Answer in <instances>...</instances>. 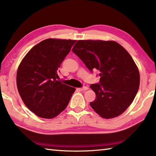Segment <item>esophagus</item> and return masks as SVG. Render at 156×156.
<instances>
[{
    "mask_svg": "<svg viewBox=\"0 0 156 156\" xmlns=\"http://www.w3.org/2000/svg\"><path fill=\"white\" fill-rule=\"evenodd\" d=\"M89 88L87 87H81V88H80L79 89H80V91H86V90H87Z\"/></svg>",
    "mask_w": 156,
    "mask_h": 156,
    "instance_id": "1",
    "label": "esophagus"
}]
</instances>
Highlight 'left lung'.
Here are the masks:
<instances>
[{
	"label": "left lung",
	"mask_w": 156,
	"mask_h": 156,
	"mask_svg": "<svg viewBox=\"0 0 156 156\" xmlns=\"http://www.w3.org/2000/svg\"><path fill=\"white\" fill-rule=\"evenodd\" d=\"M72 51L89 71L99 72V83L92 84L96 99L90 106L102 118H113L133 101L140 85V73L127 51L115 41H78Z\"/></svg>",
	"instance_id": "8db88e82"
}]
</instances>
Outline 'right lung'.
<instances>
[{"mask_svg":"<svg viewBox=\"0 0 156 156\" xmlns=\"http://www.w3.org/2000/svg\"><path fill=\"white\" fill-rule=\"evenodd\" d=\"M75 43L44 40L31 49L18 68V91L27 107L38 117L51 119L60 114L76 90L57 80L58 68Z\"/></svg>","mask_w":156,"mask_h":156,"instance_id":"add662e5","label":"right lung"}]
</instances>
